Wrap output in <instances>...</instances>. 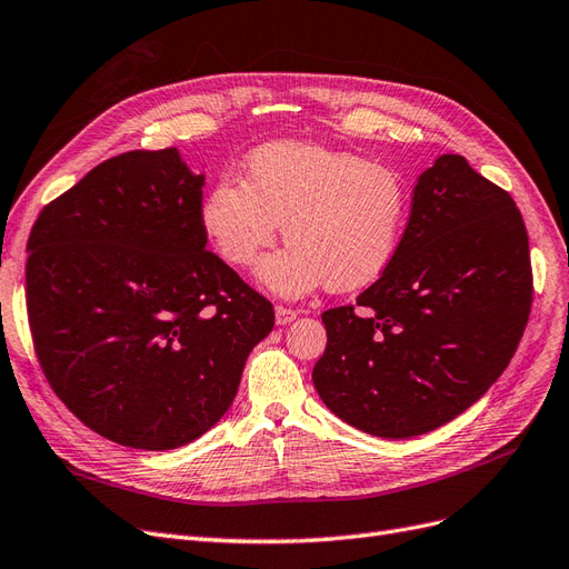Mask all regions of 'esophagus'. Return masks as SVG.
I'll return each mask as SVG.
<instances>
[{"label":"esophagus","instance_id":"1","mask_svg":"<svg viewBox=\"0 0 569 569\" xmlns=\"http://www.w3.org/2000/svg\"><path fill=\"white\" fill-rule=\"evenodd\" d=\"M273 315H277V323H279V326H288L290 321L298 319L300 311L290 309V307H277V309H273Z\"/></svg>","mask_w":569,"mask_h":569}]
</instances>
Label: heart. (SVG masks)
<instances>
[{"label": "heart", "instance_id": "heart-1", "mask_svg": "<svg viewBox=\"0 0 569 569\" xmlns=\"http://www.w3.org/2000/svg\"><path fill=\"white\" fill-rule=\"evenodd\" d=\"M411 214L405 177L388 164L302 141H273L248 158V184L219 179L200 222L222 258L250 269L283 236L290 241L262 262L258 279L279 298L319 286L359 290L395 262Z\"/></svg>", "mask_w": 569, "mask_h": 569}]
</instances>
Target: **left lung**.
Instances as JSON below:
<instances>
[{"label":"left lung","instance_id":"8db88e82","mask_svg":"<svg viewBox=\"0 0 569 569\" xmlns=\"http://www.w3.org/2000/svg\"><path fill=\"white\" fill-rule=\"evenodd\" d=\"M355 307L321 315L311 380L347 426L385 439L442 428L506 371L531 307L516 200L445 153L418 177L405 241Z\"/></svg>","mask_w":569,"mask_h":569}]
</instances>
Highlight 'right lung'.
<instances>
[{"label":"right lung","mask_w":569,"mask_h":569,"mask_svg":"<svg viewBox=\"0 0 569 569\" xmlns=\"http://www.w3.org/2000/svg\"><path fill=\"white\" fill-rule=\"evenodd\" d=\"M206 174L177 149L97 164L28 238L26 300L49 385L116 445L168 451L206 435L273 309L200 222Z\"/></svg>","instance_id":"1"}]
</instances>
